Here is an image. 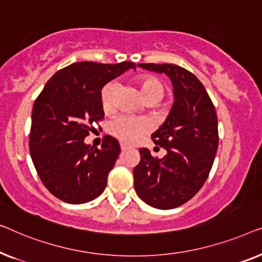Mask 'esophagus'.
<instances>
[{"label": "esophagus", "instance_id": "1", "mask_svg": "<svg viewBox=\"0 0 262 262\" xmlns=\"http://www.w3.org/2000/svg\"><path fill=\"white\" fill-rule=\"evenodd\" d=\"M120 145H121V149H122V150H126V149H128V148H130V146L127 145L126 142H121Z\"/></svg>", "mask_w": 262, "mask_h": 262}]
</instances>
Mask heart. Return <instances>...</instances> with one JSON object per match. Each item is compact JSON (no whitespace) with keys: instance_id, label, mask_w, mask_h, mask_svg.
Here are the masks:
<instances>
[{"instance_id":"1","label":"heart","mask_w":262,"mask_h":262,"mask_svg":"<svg viewBox=\"0 0 262 262\" xmlns=\"http://www.w3.org/2000/svg\"><path fill=\"white\" fill-rule=\"evenodd\" d=\"M138 85L140 94L146 103L156 104L161 101L165 95V86L157 77L141 76L139 77ZM115 84L108 83L103 86L101 91V105L105 113L110 112L114 105V94H115ZM109 130L116 138L126 142H134L147 130V123L143 120L134 119V117L121 116L113 121L109 126Z\"/></svg>"}]
</instances>
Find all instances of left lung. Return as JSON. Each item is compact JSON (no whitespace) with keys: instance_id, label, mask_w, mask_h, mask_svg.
Listing matches in <instances>:
<instances>
[{"instance_id":"obj_1","label":"left lung","mask_w":262,"mask_h":262,"mask_svg":"<svg viewBox=\"0 0 262 262\" xmlns=\"http://www.w3.org/2000/svg\"><path fill=\"white\" fill-rule=\"evenodd\" d=\"M148 71L165 73L173 85L171 112L152 134L153 142L166 154L154 158L140 148L134 187L150 206L168 210L190 201L208 179L219 147L215 106L203 84L193 73L174 64H139Z\"/></svg>"}]
</instances>
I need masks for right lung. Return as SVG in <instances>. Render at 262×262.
I'll list each match as a JSON object with an SVG mask.
<instances>
[{
  "label": "right lung",
  "mask_w": 262,
  "mask_h": 262,
  "mask_svg": "<svg viewBox=\"0 0 262 262\" xmlns=\"http://www.w3.org/2000/svg\"><path fill=\"white\" fill-rule=\"evenodd\" d=\"M129 69H135L134 62H73L54 73L36 97L29 150L42 184L60 201L82 204L104 191L119 158V141L105 135L98 149L84 139L104 117L102 88Z\"/></svg>",
  "instance_id": "add662e5"
}]
</instances>
